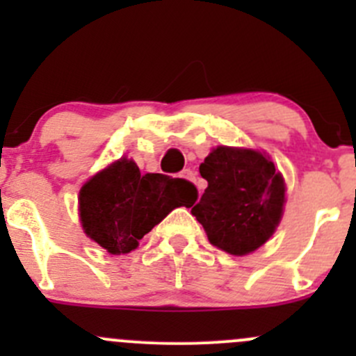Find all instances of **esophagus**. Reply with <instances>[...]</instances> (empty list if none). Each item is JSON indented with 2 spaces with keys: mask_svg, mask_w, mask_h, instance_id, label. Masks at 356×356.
<instances>
[{
  "mask_svg": "<svg viewBox=\"0 0 356 356\" xmlns=\"http://www.w3.org/2000/svg\"><path fill=\"white\" fill-rule=\"evenodd\" d=\"M181 177H184L186 181H189V182H196V172L195 170H191V168H186L184 172H182L181 174Z\"/></svg>",
  "mask_w": 356,
  "mask_h": 356,
  "instance_id": "obj_1",
  "label": "esophagus"
}]
</instances>
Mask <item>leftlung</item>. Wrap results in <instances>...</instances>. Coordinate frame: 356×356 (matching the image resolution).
Returning <instances> with one entry per match:
<instances>
[{"mask_svg": "<svg viewBox=\"0 0 356 356\" xmlns=\"http://www.w3.org/2000/svg\"><path fill=\"white\" fill-rule=\"evenodd\" d=\"M204 189L191 213L208 241L243 257L270 239L282 217L286 184L274 161L250 148L217 146L200 165Z\"/></svg>", "mask_w": 356, "mask_h": 356, "instance_id": "left-lung-1", "label": "left lung"}]
</instances>
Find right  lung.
Listing matches in <instances>:
<instances>
[{"label":"right lung","instance_id":"add662e5","mask_svg":"<svg viewBox=\"0 0 356 356\" xmlns=\"http://www.w3.org/2000/svg\"><path fill=\"white\" fill-rule=\"evenodd\" d=\"M198 198L184 179L145 174L132 160L120 158L92 175L79 193V215L86 236L110 254H125L174 208Z\"/></svg>","mask_w":356,"mask_h":356}]
</instances>
